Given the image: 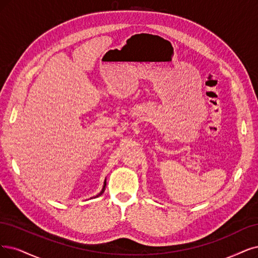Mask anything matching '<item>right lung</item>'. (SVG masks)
<instances>
[{
    "label": "right lung",
    "instance_id": "1",
    "mask_svg": "<svg viewBox=\"0 0 258 258\" xmlns=\"http://www.w3.org/2000/svg\"><path fill=\"white\" fill-rule=\"evenodd\" d=\"M105 186H106V179H105V182H104V186H103V188H102V190H101V192L99 194V195H97L95 197H93V198H98V197H100L103 192H104V190H105Z\"/></svg>",
    "mask_w": 258,
    "mask_h": 258
}]
</instances>
